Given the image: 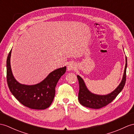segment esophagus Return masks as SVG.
Returning <instances> with one entry per match:
<instances>
[{"label": "esophagus", "mask_w": 134, "mask_h": 134, "mask_svg": "<svg viewBox=\"0 0 134 134\" xmlns=\"http://www.w3.org/2000/svg\"><path fill=\"white\" fill-rule=\"evenodd\" d=\"M76 65L74 63H71L70 64H69L68 65V70L69 71H71V70H73L75 69H76Z\"/></svg>", "instance_id": "1"}]
</instances>
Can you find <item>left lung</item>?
<instances>
[{
  "label": "left lung",
  "instance_id": "1",
  "mask_svg": "<svg viewBox=\"0 0 134 134\" xmlns=\"http://www.w3.org/2000/svg\"><path fill=\"white\" fill-rule=\"evenodd\" d=\"M127 65V57H126V65L121 82L113 92L107 94V95H97V94L90 92L87 89L82 78L78 75L77 78L80 86L79 93H78V100H79L80 103L85 107L91 109H98L106 106L111 102L125 86L126 80Z\"/></svg>",
  "mask_w": 134,
  "mask_h": 134
}]
</instances>
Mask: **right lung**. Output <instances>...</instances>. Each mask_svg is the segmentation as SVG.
I'll use <instances>...</instances> for the list:
<instances>
[{"label":"right lung","instance_id":"1","mask_svg":"<svg viewBox=\"0 0 134 134\" xmlns=\"http://www.w3.org/2000/svg\"><path fill=\"white\" fill-rule=\"evenodd\" d=\"M11 51L7 59V81L9 90L22 105L32 109L44 110L53 102L55 87L61 77L65 73L64 66L53 70L41 82L27 85L18 82L12 74L10 58Z\"/></svg>","mask_w":134,"mask_h":134}]
</instances>
